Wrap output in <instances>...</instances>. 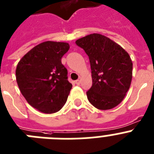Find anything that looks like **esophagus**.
Wrapping results in <instances>:
<instances>
[{
	"label": "esophagus",
	"instance_id": "esophagus-1",
	"mask_svg": "<svg viewBox=\"0 0 154 154\" xmlns=\"http://www.w3.org/2000/svg\"><path fill=\"white\" fill-rule=\"evenodd\" d=\"M75 83H76V85H80V84H81V80L80 79L77 80V81H75Z\"/></svg>",
	"mask_w": 154,
	"mask_h": 154
}]
</instances>
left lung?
<instances>
[{
	"mask_svg": "<svg viewBox=\"0 0 154 154\" xmlns=\"http://www.w3.org/2000/svg\"><path fill=\"white\" fill-rule=\"evenodd\" d=\"M89 58L92 85L88 101L99 109H110L122 102L131 85L132 62L125 49L105 36L92 33L76 41Z\"/></svg>",
	"mask_w": 154,
	"mask_h": 154,
	"instance_id": "8db88e82",
	"label": "left lung"
}]
</instances>
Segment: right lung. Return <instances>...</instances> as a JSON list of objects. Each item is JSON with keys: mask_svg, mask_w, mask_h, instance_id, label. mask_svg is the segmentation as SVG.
<instances>
[{"mask_svg": "<svg viewBox=\"0 0 154 154\" xmlns=\"http://www.w3.org/2000/svg\"><path fill=\"white\" fill-rule=\"evenodd\" d=\"M69 44L45 41L27 52L16 67V81L29 105L45 113L58 112L65 105L72 85L62 64Z\"/></svg>", "mask_w": 154, "mask_h": 154, "instance_id": "add662e5", "label": "right lung"}]
</instances>
